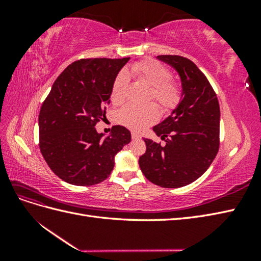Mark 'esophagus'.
<instances>
[{
	"label": "esophagus",
	"mask_w": 261,
	"mask_h": 261,
	"mask_svg": "<svg viewBox=\"0 0 261 261\" xmlns=\"http://www.w3.org/2000/svg\"><path fill=\"white\" fill-rule=\"evenodd\" d=\"M131 137H132V139H135V140H136V139H139V138H140V136L138 135L137 132H135V131L131 132Z\"/></svg>",
	"instance_id": "34e87169"
}]
</instances>
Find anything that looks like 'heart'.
<instances>
[{"instance_id":"heart-1","label":"heart","mask_w":261,"mask_h":261,"mask_svg":"<svg viewBox=\"0 0 261 261\" xmlns=\"http://www.w3.org/2000/svg\"><path fill=\"white\" fill-rule=\"evenodd\" d=\"M130 74L151 87V97L162 110L168 111L178 103L180 87L177 82L170 80V73L165 65L156 60H145L132 65ZM127 82H129V76L125 71H121L116 76L111 91V99L113 103L121 104L124 101ZM157 116V109L152 104H129L120 111L118 120L120 123L130 129L141 130L156 121Z\"/></svg>"}]
</instances>
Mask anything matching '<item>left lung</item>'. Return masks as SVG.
<instances>
[{
	"mask_svg": "<svg viewBox=\"0 0 261 261\" xmlns=\"http://www.w3.org/2000/svg\"><path fill=\"white\" fill-rule=\"evenodd\" d=\"M157 59L177 71L180 97L167 118L152 127L166 145L143 138L147 150L139 166L153 184L177 188L201 177L218 153L220 107L207 79L192 60L170 55Z\"/></svg>",
	"mask_w": 261,
	"mask_h": 261,
	"instance_id": "8db88e82",
	"label": "left lung"
}]
</instances>
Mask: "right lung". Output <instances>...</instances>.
<instances>
[{
    "mask_svg": "<svg viewBox=\"0 0 261 261\" xmlns=\"http://www.w3.org/2000/svg\"><path fill=\"white\" fill-rule=\"evenodd\" d=\"M129 59L77 60L58 76L42 103L39 147L50 169L68 184L91 186L107 179L115 154L131 141L124 126L114 125L109 136L95 126Z\"/></svg>",
    "mask_w": 261,
    "mask_h": 261,
    "instance_id": "add662e5",
    "label": "right lung"
}]
</instances>
